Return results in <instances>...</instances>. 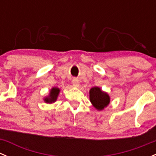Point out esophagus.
I'll list each match as a JSON object with an SVG mask.
<instances>
[{
    "mask_svg": "<svg viewBox=\"0 0 156 156\" xmlns=\"http://www.w3.org/2000/svg\"><path fill=\"white\" fill-rule=\"evenodd\" d=\"M72 82V85H73L74 87H78V86H79V81H78L77 78H73Z\"/></svg>",
    "mask_w": 156,
    "mask_h": 156,
    "instance_id": "34e87169",
    "label": "esophagus"
}]
</instances>
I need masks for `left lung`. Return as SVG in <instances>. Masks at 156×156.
<instances>
[{
	"label": "left lung",
	"instance_id": "left-lung-1",
	"mask_svg": "<svg viewBox=\"0 0 156 156\" xmlns=\"http://www.w3.org/2000/svg\"><path fill=\"white\" fill-rule=\"evenodd\" d=\"M90 100L97 110H103L109 104L110 97L107 93L100 87H94L90 90Z\"/></svg>",
	"mask_w": 156,
	"mask_h": 156
}]
</instances>
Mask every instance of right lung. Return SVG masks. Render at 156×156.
Instances as JSON below:
<instances>
[{
    "label": "right lung",
    "mask_w": 156,
    "mask_h": 156,
    "mask_svg": "<svg viewBox=\"0 0 156 156\" xmlns=\"http://www.w3.org/2000/svg\"><path fill=\"white\" fill-rule=\"evenodd\" d=\"M59 91L60 90L59 89L58 87H53L50 91V94L48 97H45L44 99L45 103H54L56 100H57V97L58 95L59 94Z\"/></svg>",
    "instance_id": "right-lung-1"
}]
</instances>
